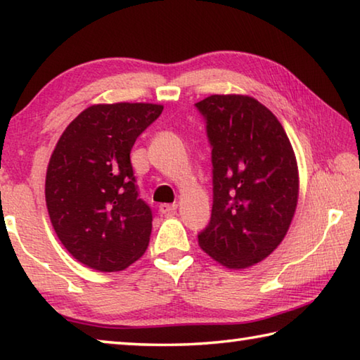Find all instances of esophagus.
<instances>
[{"label":"esophagus","mask_w":360,"mask_h":360,"mask_svg":"<svg viewBox=\"0 0 360 360\" xmlns=\"http://www.w3.org/2000/svg\"><path fill=\"white\" fill-rule=\"evenodd\" d=\"M176 208H178V206H176V205L162 203L160 206H158V211H160L162 214H165V216H172V214H174V212H176Z\"/></svg>","instance_id":"esophagus-1"}]
</instances>
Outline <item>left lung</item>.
Here are the masks:
<instances>
[{
	"mask_svg": "<svg viewBox=\"0 0 360 360\" xmlns=\"http://www.w3.org/2000/svg\"><path fill=\"white\" fill-rule=\"evenodd\" d=\"M206 120L212 162L211 221L198 245L240 270L268 257L288 233L298 202V167L276 115L252 96L195 103Z\"/></svg>",
	"mask_w": 360,
	"mask_h": 360,
	"instance_id": "left-lung-1",
	"label": "left lung"
}]
</instances>
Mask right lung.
Wrapping results in <instances>:
<instances>
[{"label":"right lung","mask_w":360,"mask_h":360,"mask_svg":"<svg viewBox=\"0 0 360 360\" xmlns=\"http://www.w3.org/2000/svg\"><path fill=\"white\" fill-rule=\"evenodd\" d=\"M162 105H94L66 127L49 160L46 205L58 240L98 271H120L146 252L152 211L138 197L130 152Z\"/></svg>","instance_id":"add662e5"}]
</instances>
